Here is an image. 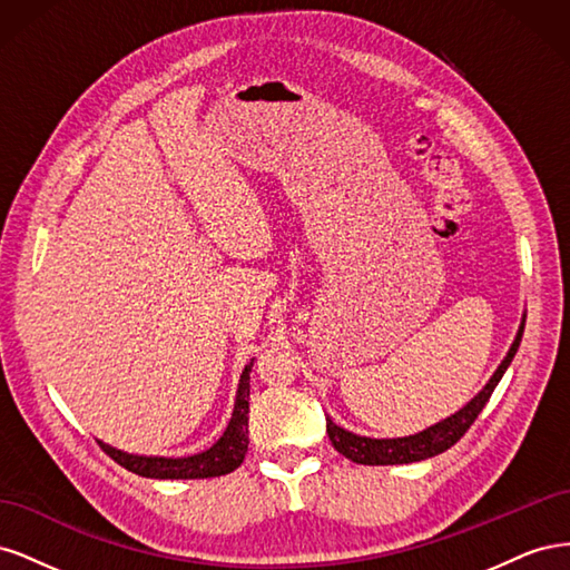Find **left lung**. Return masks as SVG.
Listing matches in <instances>:
<instances>
[{"label": "left lung", "mask_w": 570, "mask_h": 570, "mask_svg": "<svg viewBox=\"0 0 570 570\" xmlns=\"http://www.w3.org/2000/svg\"><path fill=\"white\" fill-rule=\"evenodd\" d=\"M523 327L525 321L519 327V335H515L509 354L504 356L502 364L494 371V375L490 377V383L478 392V396L465 404L461 411H456L454 416L444 419L438 425H430L428 430L419 435H409V438H396V440H371V438H361L350 433L340 425H335L331 419H325V428H327V438H331L335 450L347 456L354 463H364V465H394V463H413V461H423L430 456H438L442 452L454 446L469 430L478 413L485 409V404L490 402V396L497 387V383L502 381V375L507 373L511 358L519 352V344L523 337Z\"/></svg>", "instance_id": "8db88e82"}]
</instances>
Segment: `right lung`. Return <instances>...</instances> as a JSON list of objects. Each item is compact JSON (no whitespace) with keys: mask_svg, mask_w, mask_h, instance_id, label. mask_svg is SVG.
I'll list each match as a JSON object with an SVG mask.
<instances>
[{"mask_svg":"<svg viewBox=\"0 0 570 570\" xmlns=\"http://www.w3.org/2000/svg\"><path fill=\"white\" fill-rule=\"evenodd\" d=\"M254 361L245 366L243 375H239V387H237V400L233 409V419L226 428V433L220 440L202 454L185 456V459H166V456H135L118 452L114 446L99 442L101 450H105L118 465L124 469L142 475V478H159V480H193V478H216L235 471L239 463H243L249 444V371Z\"/></svg>","mask_w":570,"mask_h":570,"instance_id":"obj_1","label":"right lung"}]
</instances>
